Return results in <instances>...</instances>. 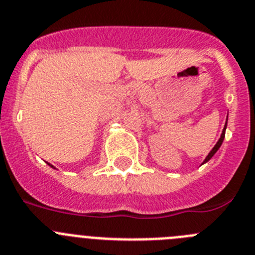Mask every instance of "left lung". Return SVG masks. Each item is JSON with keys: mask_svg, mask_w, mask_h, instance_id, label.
Here are the masks:
<instances>
[{"mask_svg": "<svg viewBox=\"0 0 255 255\" xmlns=\"http://www.w3.org/2000/svg\"><path fill=\"white\" fill-rule=\"evenodd\" d=\"M226 127H227V122H226L225 128H223V130H222V134H221L220 140H218V142H217L216 145H214V147H213V149L210 150V152H209V154H208V156H207V158H205V160L203 161V164H204V163H207L208 160H210V158H212V156H213V155L216 154V152L218 151V149H220V147H221V145H222V142H223V138H225V133H226Z\"/></svg>", "mask_w": 255, "mask_h": 255, "instance_id": "obj_1", "label": "left lung"}]
</instances>
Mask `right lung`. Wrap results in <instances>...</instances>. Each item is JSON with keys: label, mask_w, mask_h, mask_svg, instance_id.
<instances>
[{"label": "right lung", "mask_w": 255, "mask_h": 255, "mask_svg": "<svg viewBox=\"0 0 255 255\" xmlns=\"http://www.w3.org/2000/svg\"><path fill=\"white\" fill-rule=\"evenodd\" d=\"M48 165H50V167H52V168H55V167H54V165H51V164H50V163H48Z\"/></svg>", "instance_id": "add662e5"}]
</instances>
